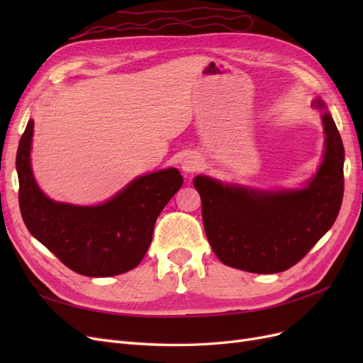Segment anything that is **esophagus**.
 <instances>
[{
    "mask_svg": "<svg viewBox=\"0 0 363 363\" xmlns=\"http://www.w3.org/2000/svg\"><path fill=\"white\" fill-rule=\"evenodd\" d=\"M182 169L186 174H192L195 171H199L203 164V160L199 155H195V152H189L188 156H184V159L182 160Z\"/></svg>",
    "mask_w": 363,
    "mask_h": 363,
    "instance_id": "obj_1",
    "label": "esophagus"
}]
</instances>
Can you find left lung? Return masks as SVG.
<instances>
[{
  "mask_svg": "<svg viewBox=\"0 0 363 363\" xmlns=\"http://www.w3.org/2000/svg\"><path fill=\"white\" fill-rule=\"evenodd\" d=\"M324 155L316 172L295 189H260L196 175L208 244L224 265L256 274L298 263L336 221L344 196V145L321 98Z\"/></svg>",
  "mask_w": 363,
  "mask_h": 363,
  "instance_id": "obj_1",
  "label": "left lung"
}]
</instances>
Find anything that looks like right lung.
Here are the masks:
<instances>
[{
	"label": "right lung",
	"mask_w": 363,
	"mask_h": 363,
	"mask_svg": "<svg viewBox=\"0 0 363 363\" xmlns=\"http://www.w3.org/2000/svg\"><path fill=\"white\" fill-rule=\"evenodd\" d=\"M33 119L16 152L19 207L28 232L77 274L111 277L136 268L151 244L156 219L182 184L179 169L139 175L95 206L54 201L31 169Z\"/></svg>",
	"instance_id": "right-lung-1"
}]
</instances>
